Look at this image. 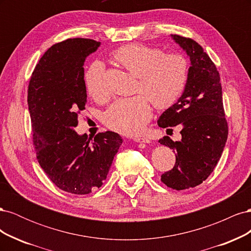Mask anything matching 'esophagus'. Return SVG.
<instances>
[{
  "label": "esophagus",
  "mask_w": 251,
  "mask_h": 251,
  "mask_svg": "<svg viewBox=\"0 0 251 251\" xmlns=\"http://www.w3.org/2000/svg\"><path fill=\"white\" fill-rule=\"evenodd\" d=\"M135 142H138V143H150V139L146 138V137H135L134 138Z\"/></svg>",
  "instance_id": "obj_1"
}]
</instances>
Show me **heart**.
Masks as SVG:
<instances>
[{"mask_svg":"<svg viewBox=\"0 0 251 251\" xmlns=\"http://www.w3.org/2000/svg\"><path fill=\"white\" fill-rule=\"evenodd\" d=\"M113 57L126 71L137 77L136 93L114 101L103 115L104 124L126 135L140 133L153 115L151 102L158 109L170 108L185 88L188 76L187 59L180 53H165L155 47L128 44L118 48ZM88 95L94 100H108L104 67L100 62L91 64L85 74Z\"/></svg>","mask_w":251,"mask_h":251,"instance_id":"obj_1","label":"heart"}]
</instances>
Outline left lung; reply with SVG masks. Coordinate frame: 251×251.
Masks as SVG:
<instances>
[{
  "label": "left lung",
  "mask_w": 251,
  "mask_h": 251,
  "mask_svg": "<svg viewBox=\"0 0 251 251\" xmlns=\"http://www.w3.org/2000/svg\"><path fill=\"white\" fill-rule=\"evenodd\" d=\"M191 60L183 93L176 103L159 117L160 127L182 126L179 141L169 136L159 140L174 150L176 163L161 175V181L182 191L201 184L221 158L228 135L222 100V86L215 64L200 45L192 39L172 34Z\"/></svg>",
  "instance_id": "8db88e82"
}]
</instances>
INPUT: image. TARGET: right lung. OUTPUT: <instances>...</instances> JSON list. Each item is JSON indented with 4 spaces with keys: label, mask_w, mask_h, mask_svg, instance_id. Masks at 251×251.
Instances as JSON below:
<instances>
[{
    "label": "right lung",
    "mask_w": 251,
    "mask_h": 251,
    "mask_svg": "<svg viewBox=\"0 0 251 251\" xmlns=\"http://www.w3.org/2000/svg\"><path fill=\"white\" fill-rule=\"evenodd\" d=\"M100 42L69 39L49 48L28 87L33 144L41 168L58 188L87 195L102 185L123 143L117 133L78 135V114L86 109L83 65Z\"/></svg>",
    "instance_id": "right-lung-1"
}]
</instances>
